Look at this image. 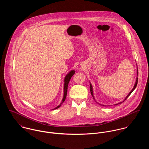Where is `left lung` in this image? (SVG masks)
<instances>
[{"instance_id":"1","label":"left lung","mask_w":149,"mask_h":149,"mask_svg":"<svg viewBox=\"0 0 149 149\" xmlns=\"http://www.w3.org/2000/svg\"><path fill=\"white\" fill-rule=\"evenodd\" d=\"M136 73H137V77H136V81H135V84H134V87H133V88H132V91L129 93V94L127 95V96L125 98V99H124V100L123 101V102H124L126 99H127L129 96H130V95L132 94V91L134 90V89L136 88V86H137V84H138V71L137 70V72H136ZM90 92H91V95H92V97H93V98L95 100V99L94 98V95H93V87H92V85H91V83H90ZM95 102L97 103H98L100 105H102V106H105V105H102V104H100L99 103H98L96 100H95ZM123 102H120V103H118V104H114V105H117V104H120V103H122Z\"/></svg>"}]
</instances>
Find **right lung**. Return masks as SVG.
Listing matches in <instances>:
<instances>
[{
  "label": "right lung",
  "instance_id": "obj_1",
  "mask_svg": "<svg viewBox=\"0 0 149 149\" xmlns=\"http://www.w3.org/2000/svg\"><path fill=\"white\" fill-rule=\"evenodd\" d=\"M75 71L74 70H71V71H70L67 74L66 76L65 77V80H64V94H63V99L61 103V104L58 106L56 107H55L54 109H56L59 107H60L62 105V104L64 102V101L65 100L66 98L67 93V87H68V83L70 82L71 77L73 76V75L75 74ZM53 109V110H54Z\"/></svg>",
  "mask_w": 149,
  "mask_h": 149
}]
</instances>
